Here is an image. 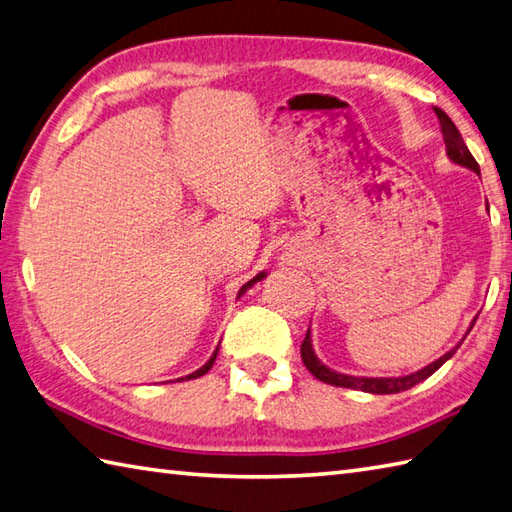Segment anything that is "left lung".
<instances>
[{
    "mask_svg": "<svg viewBox=\"0 0 512 512\" xmlns=\"http://www.w3.org/2000/svg\"><path fill=\"white\" fill-rule=\"evenodd\" d=\"M436 114H438V121H440V129H442V138H444V145H447V156L451 162L460 167H466L475 171L477 176H480V165H477L475 158L471 156L469 147L464 145V140L458 132V127L453 125L451 118L444 114L440 107H436ZM477 319V317H475ZM473 319V323H475ZM471 323V328H473ZM460 345H455L453 350H449L444 356H440L438 361H433L431 365L418 369V372L407 374V376H391V378H369V376H350V374H341V372H334L328 365H323L319 361V356L314 354V347H312V332L308 328L306 332V339L301 343V358H303V365L308 367V372L323 380V383L334 385V387H347V389H361L367 391V394H398V391H407L413 385L422 383L424 378H429L433 372H438V369L449 361V358L455 354Z\"/></svg>",
    "mask_w": 512,
    "mask_h": 512,
    "instance_id": "left-lung-1",
    "label": "left lung"
}]
</instances>
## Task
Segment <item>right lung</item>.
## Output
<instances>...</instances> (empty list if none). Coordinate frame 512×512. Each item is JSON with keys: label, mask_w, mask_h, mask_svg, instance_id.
Returning <instances> with one entry per match:
<instances>
[{"label": "right lung", "mask_w": 512, "mask_h": 512, "mask_svg": "<svg viewBox=\"0 0 512 512\" xmlns=\"http://www.w3.org/2000/svg\"><path fill=\"white\" fill-rule=\"evenodd\" d=\"M264 277H266V273H259L257 277H253V279H250V281H248V284H244V286H242V290H239V295H244V292H246V290H248L250 286H253V284H257V281H262ZM239 295H237V297H239ZM217 352H220V345H217V347H215V352L211 354V358H209V361H206V363H204V365H202L200 369H195V372H193V374H189V376H184V378H200V376H204V374H206V372H209V369L213 367V363H215V358H217ZM178 380H182V378H178Z\"/></svg>", "instance_id": "right-lung-1"}]
</instances>
